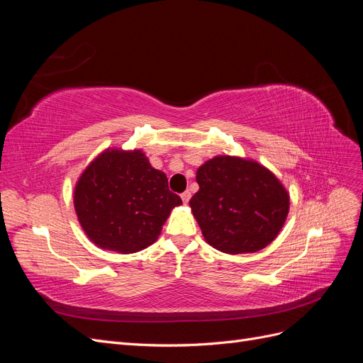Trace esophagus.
<instances>
[{
    "label": "esophagus",
    "instance_id": "34e87169",
    "mask_svg": "<svg viewBox=\"0 0 363 363\" xmlns=\"http://www.w3.org/2000/svg\"><path fill=\"white\" fill-rule=\"evenodd\" d=\"M180 196H182V201H183L184 204H188L189 200H191V192H189V191H184Z\"/></svg>",
    "mask_w": 363,
    "mask_h": 363
}]
</instances>
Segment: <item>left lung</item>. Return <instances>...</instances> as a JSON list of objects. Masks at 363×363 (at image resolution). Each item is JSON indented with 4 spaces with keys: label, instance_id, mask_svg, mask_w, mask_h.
<instances>
[{
    "label": "left lung",
    "instance_id": "obj_1",
    "mask_svg": "<svg viewBox=\"0 0 363 363\" xmlns=\"http://www.w3.org/2000/svg\"><path fill=\"white\" fill-rule=\"evenodd\" d=\"M189 204L204 239L227 255L255 252L271 244L289 212V195L257 162L218 156L196 171Z\"/></svg>",
    "mask_w": 363,
    "mask_h": 363
}]
</instances>
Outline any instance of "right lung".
Returning a JSON list of instances; mask_svg holds the SVG:
<instances>
[{
	"label": "right lung",
	"instance_id": "obj_1",
	"mask_svg": "<svg viewBox=\"0 0 363 363\" xmlns=\"http://www.w3.org/2000/svg\"><path fill=\"white\" fill-rule=\"evenodd\" d=\"M180 204L167 175L139 150H106L84 169L74 192L77 216L92 242L125 255L156 242Z\"/></svg>",
	"mask_w": 363,
	"mask_h": 363
}]
</instances>
